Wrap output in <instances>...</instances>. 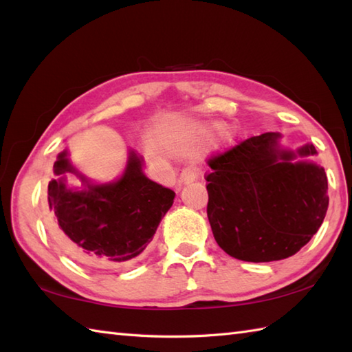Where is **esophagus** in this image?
Wrapping results in <instances>:
<instances>
[{
	"label": "esophagus",
	"instance_id": "34e87169",
	"mask_svg": "<svg viewBox=\"0 0 352 352\" xmlns=\"http://www.w3.org/2000/svg\"><path fill=\"white\" fill-rule=\"evenodd\" d=\"M201 175V170L198 168H193V166H188L182 170L180 174V183H190V182H195L198 180Z\"/></svg>",
	"mask_w": 352,
	"mask_h": 352
}]
</instances>
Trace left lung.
<instances>
[{
    "mask_svg": "<svg viewBox=\"0 0 352 352\" xmlns=\"http://www.w3.org/2000/svg\"><path fill=\"white\" fill-rule=\"evenodd\" d=\"M278 133H263L207 160V216L228 256L261 263L294 256L322 226L328 208L324 168L296 157L313 145L283 151Z\"/></svg>",
    "mask_w": 352,
    "mask_h": 352,
    "instance_id": "1",
    "label": "left lung"
}]
</instances>
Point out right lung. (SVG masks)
<instances>
[{"label":"right lung","mask_w":352,"mask_h":352,"mask_svg":"<svg viewBox=\"0 0 352 352\" xmlns=\"http://www.w3.org/2000/svg\"><path fill=\"white\" fill-rule=\"evenodd\" d=\"M65 173H76L84 190H69ZM54 174L60 178L48 184L51 233L71 257L91 266L122 267L138 260L175 198L174 190L144 175L134 151L116 183L91 184L66 153L58 154Z\"/></svg>","instance_id":"right-lung-1"}]
</instances>
